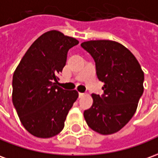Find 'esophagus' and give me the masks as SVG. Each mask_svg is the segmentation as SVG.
Here are the masks:
<instances>
[{
	"mask_svg": "<svg viewBox=\"0 0 158 158\" xmlns=\"http://www.w3.org/2000/svg\"><path fill=\"white\" fill-rule=\"evenodd\" d=\"M84 95H85V94L84 93H79V97L80 98H81L82 96H84Z\"/></svg>",
	"mask_w": 158,
	"mask_h": 158,
	"instance_id": "esophagus-1",
	"label": "esophagus"
}]
</instances>
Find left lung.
I'll list each match as a JSON object with an SVG mask.
<instances>
[{
    "instance_id": "1",
    "label": "left lung",
    "mask_w": 158,
    "mask_h": 158,
    "mask_svg": "<svg viewBox=\"0 0 158 158\" xmlns=\"http://www.w3.org/2000/svg\"><path fill=\"white\" fill-rule=\"evenodd\" d=\"M81 46L95 62L98 79L104 85L102 96L93 94V105L84 111L88 126L100 134L118 131L135 114L143 92V72L134 55L112 40H90Z\"/></svg>"
}]
</instances>
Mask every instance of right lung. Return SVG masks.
I'll use <instances>...</instances> for the list:
<instances>
[{
	"mask_svg": "<svg viewBox=\"0 0 158 158\" xmlns=\"http://www.w3.org/2000/svg\"><path fill=\"white\" fill-rule=\"evenodd\" d=\"M78 43L60 31H47L32 43L15 69L12 100L31 135L48 139L64 129L78 92L60 88L58 74L66 64L68 51Z\"/></svg>",
	"mask_w": 158,
	"mask_h": 158,
	"instance_id": "add662e5",
	"label": "right lung"
}]
</instances>
